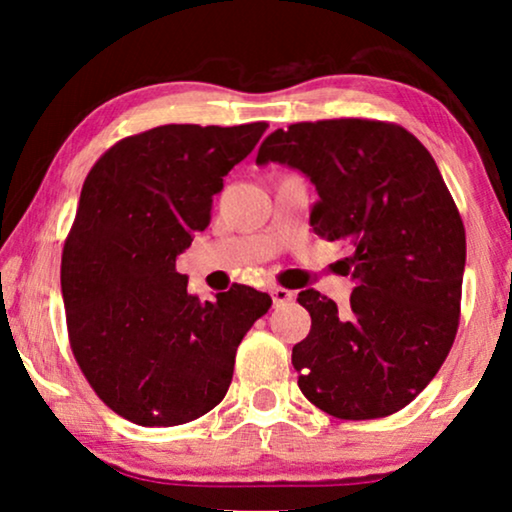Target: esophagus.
<instances>
[{"instance_id": "34e87169", "label": "esophagus", "mask_w": 512, "mask_h": 512, "mask_svg": "<svg viewBox=\"0 0 512 512\" xmlns=\"http://www.w3.org/2000/svg\"><path fill=\"white\" fill-rule=\"evenodd\" d=\"M270 296H272V303H275V307H279V305L291 303V300H293V291L282 289V286H275V289L270 291Z\"/></svg>"}]
</instances>
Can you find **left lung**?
Instances as JSON below:
<instances>
[{"label": "left lung", "instance_id": "1", "mask_svg": "<svg viewBox=\"0 0 512 512\" xmlns=\"http://www.w3.org/2000/svg\"><path fill=\"white\" fill-rule=\"evenodd\" d=\"M256 163L310 177L314 233L352 251L345 310L298 293L312 317L291 354L300 391L338 419L394 415L436 377L459 328L466 230L436 160L401 125L333 118L275 130Z\"/></svg>", "mask_w": 512, "mask_h": 512}]
</instances>
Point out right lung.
I'll use <instances>...</instances> for the list:
<instances>
[{
	"label": "right lung",
	"mask_w": 512,
	"mask_h": 512,
	"mask_svg": "<svg viewBox=\"0 0 512 512\" xmlns=\"http://www.w3.org/2000/svg\"><path fill=\"white\" fill-rule=\"evenodd\" d=\"M268 125H160L116 142L83 181L62 249L69 345L95 394L139 426L219 405L235 352L272 298L251 286L200 303L177 256L212 221L223 177Z\"/></svg>",
	"instance_id": "right-lung-1"
}]
</instances>
